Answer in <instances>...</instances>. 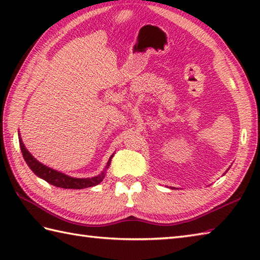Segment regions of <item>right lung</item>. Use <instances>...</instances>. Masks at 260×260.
<instances>
[{
    "instance_id": "right-lung-1",
    "label": "right lung",
    "mask_w": 260,
    "mask_h": 260,
    "mask_svg": "<svg viewBox=\"0 0 260 260\" xmlns=\"http://www.w3.org/2000/svg\"><path fill=\"white\" fill-rule=\"evenodd\" d=\"M19 143H20L22 155H23L24 161L26 162L27 165H29L30 169L33 171V172H35L36 175L39 176V178L43 179L45 181H47L48 183H50L54 186L63 187V189H85V187L95 186V185L101 183L103 179L105 178V174H106L103 171L101 174L97 176H93V178H87V179L70 178V176L66 175L63 173L57 172V171L48 168V167H46V165H43L39 161H37V159L33 157L29 153V151L25 148L23 142H22V140H21V137H19ZM112 157H113V155L110 156L106 169L109 167L110 161H112ZM106 169H105V171H106Z\"/></svg>"
}]
</instances>
